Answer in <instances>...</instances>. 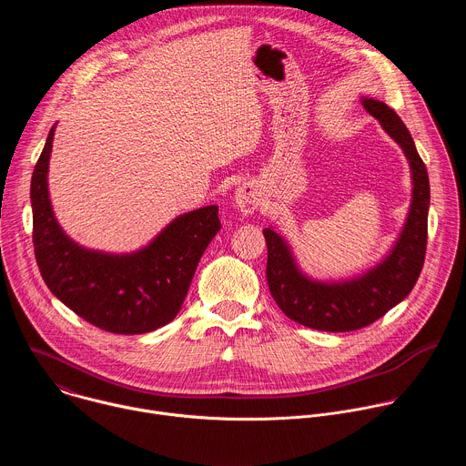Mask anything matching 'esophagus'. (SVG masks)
Here are the masks:
<instances>
[{
	"mask_svg": "<svg viewBox=\"0 0 466 466\" xmlns=\"http://www.w3.org/2000/svg\"><path fill=\"white\" fill-rule=\"evenodd\" d=\"M234 201H236L238 208H239L245 216L254 214V212L258 210V207H259V191H258V186L252 184V182L241 184V186L236 189Z\"/></svg>",
	"mask_w": 466,
	"mask_h": 466,
	"instance_id": "obj_1",
	"label": "esophagus"
}]
</instances>
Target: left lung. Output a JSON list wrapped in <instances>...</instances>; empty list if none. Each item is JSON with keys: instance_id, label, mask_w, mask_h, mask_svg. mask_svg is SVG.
Returning <instances> with one entry per match:
<instances>
[{"instance_id": "obj_1", "label": "left lung", "mask_w": 466, "mask_h": 466, "mask_svg": "<svg viewBox=\"0 0 466 466\" xmlns=\"http://www.w3.org/2000/svg\"><path fill=\"white\" fill-rule=\"evenodd\" d=\"M387 135L406 153L413 175V201L406 227L390 254L367 275L322 284L306 279L295 265L286 241L263 228L268 241V284L279 308L295 322L322 331H352L365 328L402 302L417 284L428 245L430 178L404 121L385 103L361 99Z\"/></svg>"}]
</instances>
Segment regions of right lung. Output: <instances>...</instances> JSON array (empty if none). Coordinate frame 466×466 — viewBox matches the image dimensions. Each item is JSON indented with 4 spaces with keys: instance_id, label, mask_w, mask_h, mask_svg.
Instances as JSON below:
<instances>
[{
    "instance_id": "add662e5",
    "label": "right lung",
    "mask_w": 466,
    "mask_h": 466,
    "mask_svg": "<svg viewBox=\"0 0 466 466\" xmlns=\"http://www.w3.org/2000/svg\"><path fill=\"white\" fill-rule=\"evenodd\" d=\"M53 135L55 127L31 178L33 247L46 286L81 319L112 334H146L171 322L198 259L221 230L218 207L177 218L138 252L86 250L62 232L51 210L47 166Z\"/></svg>"
}]
</instances>
